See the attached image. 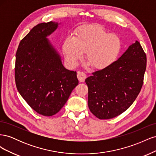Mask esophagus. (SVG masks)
Listing matches in <instances>:
<instances>
[{
	"instance_id": "1",
	"label": "esophagus",
	"mask_w": 156,
	"mask_h": 156,
	"mask_svg": "<svg viewBox=\"0 0 156 156\" xmlns=\"http://www.w3.org/2000/svg\"><path fill=\"white\" fill-rule=\"evenodd\" d=\"M77 78L80 82H84V80L87 78V75L83 72H79L77 73Z\"/></svg>"
}]
</instances>
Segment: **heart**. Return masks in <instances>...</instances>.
Returning a JSON list of instances; mask_svg holds the SVG:
<instances>
[{
    "mask_svg": "<svg viewBox=\"0 0 156 156\" xmlns=\"http://www.w3.org/2000/svg\"><path fill=\"white\" fill-rule=\"evenodd\" d=\"M122 49L119 36L92 25L80 28L75 36L66 37L62 45L66 63L71 68L76 67L87 52L88 64L96 69L107 68L119 59Z\"/></svg>",
    "mask_w": 156,
    "mask_h": 156,
    "instance_id": "obj_1",
    "label": "heart"
}]
</instances>
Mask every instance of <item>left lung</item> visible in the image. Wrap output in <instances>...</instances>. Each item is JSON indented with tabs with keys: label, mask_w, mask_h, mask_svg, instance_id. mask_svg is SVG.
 Instances as JSON below:
<instances>
[{
	"label": "left lung",
	"mask_w": 156,
	"mask_h": 156,
	"mask_svg": "<svg viewBox=\"0 0 156 156\" xmlns=\"http://www.w3.org/2000/svg\"><path fill=\"white\" fill-rule=\"evenodd\" d=\"M146 68V55L136 41L111 66L85 79L90 111L99 119H112L126 111L143 87Z\"/></svg>",
	"instance_id": "1"
}]
</instances>
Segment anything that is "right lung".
I'll use <instances>...</instances> for the list:
<instances>
[{
    "mask_svg": "<svg viewBox=\"0 0 156 156\" xmlns=\"http://www.w3.org/2000/svg\"><path fill=\"white\" fill-rule=\"evenodd\" d=\"M58 26L50 21L33 27L20 41L16 55L18 92L32 109L47 116L60 111L79 83L76 72L64 67L47 38Z\"/></svg>",
    "mask_w": 156,
    "mask_h": 156,
    "instance_id": "1",
    "label": "right lung"
}]
</instances>
